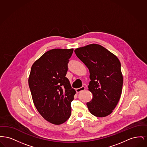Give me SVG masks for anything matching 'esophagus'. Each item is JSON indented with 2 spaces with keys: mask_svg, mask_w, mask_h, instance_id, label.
Returning a JSON list of instances; mask_svg holds the SVG:
<instances>
[{
  "mask_svg": "<svg viewBox=\"0 0 147 147\" xmlns=\"http://www.w3.org/2000/svg\"><path fill=\"white\" fill-rule=\"evenodd\" d=\"M84 90H85V88L84 86H82V87H81L80 88L77 89H76V91H77V92H80L81 91H84Z\"/></svg>",
  "mask_w": 147,
  "mask_h": 147,
  "instance_id": "esophagus-1",
  "label": "esophagus"
}]
</instances>
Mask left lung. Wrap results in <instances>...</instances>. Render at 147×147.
<instances>
[{
    "mask_svg": "<svg viewBox=\"0 0 147 147\" xmlns=\"http://www.w3.org/2000/svg\"><path fill=\"white\" fill-rule=\"evenodd\" d=\"M74 52L89 70L88 88L92 94V100L86 103L89 111L98 117L109 115L117 105L122 90L123 76L118 58L98 44Z\"/></svg>",
    "mask_w": 147,
    "mask_h": 147,
    "instance_id": "8db88e82",
    "label": "left lung"
}]
</instances>
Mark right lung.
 Returning a JSON list of instances; mask_svg holds the SVG:
<instances>
[{
  "label": "right lung",
  "instance_id": "obj_1",
  "mask_svg": "<svg viewBox=\"0 0 147 147\" xmlns=\"http://www.w3.org/2000/svg\"><path fill=\"white\" fill-rule=\"evenodd\" d=\"M73 49L46 52L32 65L28 85L34 104L46 121L61 125L70 117L71 102L76 93L65 77Z\"/></svg>",
  "mask_w": 147,
  "mask_h": 147
}]
</instances>
